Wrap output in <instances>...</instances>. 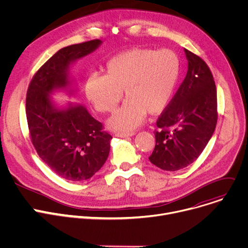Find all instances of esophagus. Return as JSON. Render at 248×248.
<instances>
[{
  "label": "esophagus",
  "instance_id": "esophagus-1",
  "mask_svg": "<svg viewBox=\"0 0 248 248\" xmlns=\"http://www.w3.org/2000/svg\"><path fill=\"white\" fill-rule=\"evenodd\" d=\"M135 134V132H117L115 133V136L116 137H121V138H124V137H128V136H133Z\"/></svg>",
  "mask_w": 248,
  "mask_h": 248
}]
</instances>
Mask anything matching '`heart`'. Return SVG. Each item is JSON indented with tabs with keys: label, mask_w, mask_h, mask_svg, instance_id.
Returning <instances> with one entry per match:
<instances>
[{
	"label": "heart",
	"mask_w": 248,
	"mask_h": 248,
	"mask_svg": "<svg viewBox=\"0 0 248 248\" xmlns=\"http://www.w3.org/2000/svg\"><path fill=\"white\" fill-rule=\"evenodd\" d=\"M178 72V58L169 49H131L108 61L104 76L95 73L88 76L85 93L98 112L110 113L118 106L124 91L127 100L109 125L132 130L142 122L146 111L156 114L166 106Z\"/></svg>",
	"instance_id": "heart-1"
}]
</instances>
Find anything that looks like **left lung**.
<instances>
[{"label": "left lung", "mask_w": 248, "mask_h": 248, "mask_svg": "<svg viewBox=\"0 0 248 248\" xmlns=\"http://www.w3.org/2000/svg\"><path fill=\"white\" fill-rule=\"evenodd\" d=\"M185 79L160 114L150 162L166 171L193 163L206 147L217 123V94L212 73L198 55L184 49Z\"/></svg>", "instance_id": "1"}]
</instances>
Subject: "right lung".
Listing matches in <instances>:
<instances>
[{
	"instance_id": "right-lung-1",
	"label": "right lung",
	"mask_w": 248,
	"mask_h": 248,
	"mask_svg": "<svg viewBox=\"0 0 248 248\" xmlns=\"http://www.w3.org/2000/svg\"><path fill=\"white\" fill-rule=\"evenodd\" d=\"M101 43L95 39L62 48L35 73L28 87L26 116L31 141L48 167L70 181L87 180L100 170L112 136L84 106L56 109L49 94L69 85V65Z\"/></svg>"
}]
</instances>
